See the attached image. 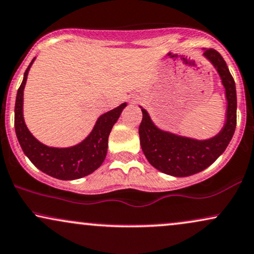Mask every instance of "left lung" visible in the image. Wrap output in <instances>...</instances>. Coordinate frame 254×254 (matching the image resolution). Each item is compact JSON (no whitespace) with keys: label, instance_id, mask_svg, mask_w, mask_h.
I'll list each match as a JSON object with an SVG mask.
<instances>
[{"label":"left lung","instance_id":"8db88e82","mask_svg":"<svg viewBox=\"0 0 254 254\" xmlns=\"http://www.w3.org/2000/svg\"><path fill=\"white\" fill-rule=\"evenodd\" d=\"M203 56L217 69L226 93V122L217 135L207 140H195L165 132L153 124L146 109H141L139 135L143 154L153 167L173 177H190L207 168L223 154L236 130L237 92L232 75L223 56L215 49H205Z\"/></svg>","mask_w":254,"mask_h":254}]
</instances>
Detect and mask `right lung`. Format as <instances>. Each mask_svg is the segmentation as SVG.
<instances>
[{
    "mask_svg": "<svg viewBox=\"0 0 254 254\" xmlns=\"http://www.w3.org/2000/svg\"><path fill=\"white\" fill-rule=\"evenodd\" d=\"M34 60L35 59H33L24 71L23 81L17 90L15 102V132L22 151L40 171L56 179L75 180L86 177L102 165L107 154L109 133L127 103H122L119 107L102 114L89 135L79 145L67 148L43 145L31 135L23 119V89Z\"/></svg>",
    "mask_w": 254,
    "mask_h": 254,
    "instance_id": "obj_1",
    "label": "right lung"
}]
</instances>
